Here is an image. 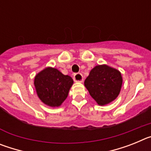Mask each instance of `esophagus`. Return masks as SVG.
<instances>
[{"label":"esophagus","instance_id":"esophagus-1","mask_svg":"<svg viewBox=\"0 0 151 151\" xmlns=\"http://www.w3.org/2000/svg\"><path fill=\"white\" fill-rule=\"evenodd\" d=\"M73 79L76 82H83V76L81 73H76L73 76Z\"/></svg>","mask_w":151,"mask_h":151}]
</instances>
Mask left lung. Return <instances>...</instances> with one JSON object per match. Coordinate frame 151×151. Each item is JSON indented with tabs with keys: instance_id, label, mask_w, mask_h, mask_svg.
<instances>
[{
	"instance_id": "1",
	"label": "left lung",
	"mask_w": 151,
	"mask_h": 151,
	"mask_svg": "<svg viewBox=\"0 0 151 151\" xmlns=\"http://www.w3.org/2000/svg\"><path fill=\"white\" fill-rule=\"evenodd\" d=\"M84 84L97 104L104 106L116 99L120 93L122 74L106 64L97 65L91 70Z\"/></svg>"
}]
</instances>
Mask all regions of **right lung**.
Segmentation results:
<instances>
[{
	"label": "right lung",
	"mask_w": 151,
	"mask_h": 151,
	"mask_svg": "<svg viewBox=\"0 0 151 151\" xmlns=\"http://www.w3.org/2000/svg\"><path fill=\"white\" fill-rule=\"evenodd\" d=\"M73 80L56 68L46 67L35 76L37 95L47 106L58 107L66 99Z\"/></svg>",
	"instance_id": "add662e5"
}]
</instances>
